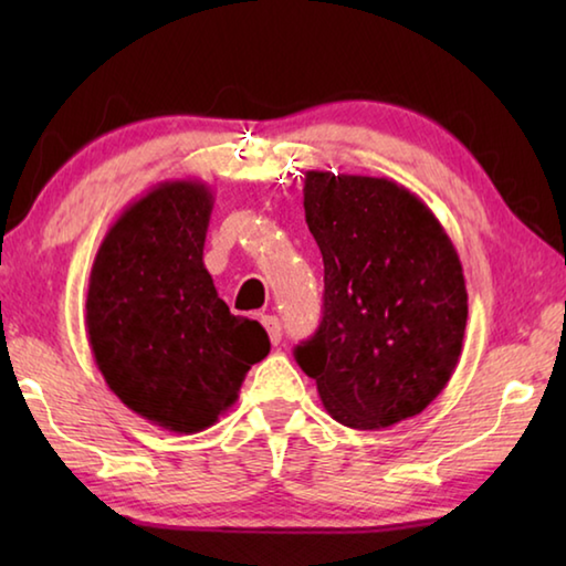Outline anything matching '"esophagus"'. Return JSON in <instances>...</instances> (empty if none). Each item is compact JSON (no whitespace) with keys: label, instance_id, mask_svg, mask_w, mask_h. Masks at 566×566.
Segmentation results:
<instances>
[{"label":"esophagus","instance_id":"esophagus-1","mask_svg":"<svg viewBox=\"0 0 566 566\" xmlns=\"http://www.w3.org/2000/svg\"><path fill=\"white\" fill-rule=\"evenodd\" d=\"M262 324H264L266 334H270V342L272 344H280V339H282V322H280V317H274V314H262Z\"/></svg>","mask_w":566,"mask_h":566}]
</instances>
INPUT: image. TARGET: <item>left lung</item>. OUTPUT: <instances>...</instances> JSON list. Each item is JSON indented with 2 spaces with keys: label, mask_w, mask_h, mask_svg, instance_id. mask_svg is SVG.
<instances>
[{
  "label": "left lung",
  "mask_w": 566,
  "mask_h": 566,
  "mask_svg": "<svg viewBox=\"0 0 566 566\" xmlns=\"http://www.w3.org/2000/svg\"><path fill=\"white\" fill-rule=\"evenodd\" d=\"M304 214L324 262V314L296 364L344 427L419 415L462 354L467 286L452 239L385 177L306 171Z\"/></svg>",
  "instance_id": "8db88e82"
}]
</instances>
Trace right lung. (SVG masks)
Instances as JSON below:
<instances>
[{"label": "right lung", "mask_w": 566, "mask_h": 566, "mask_svg": "<svg viewBox=\"0 0 566 566\" xmlns=\"http://www.w3.org/2000/svg\"><path fill=\"white\" fill-rule=\"evenodd\" d=\"M212 207L205 181H159L109 227L90 274L87 334L104 381L179 434L212 427L270 354L262 324L229 312L202 262Z\"/></svg>", "instance_id": "obj_1"}]
</instances>
